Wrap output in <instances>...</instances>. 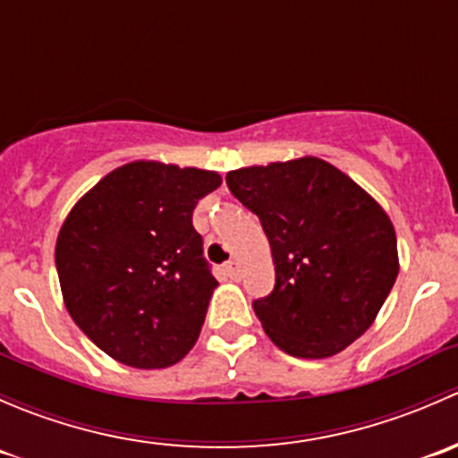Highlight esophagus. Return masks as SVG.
<instances>
[{
  "label": "esophagus",
  "mask_w": 458,
  "mask_h": 458,
  "mask_svg": "<svg viewBox=\"0 0 458 458\" xmlns=\"http://www.w3.org/2000/svg\"><path fill=\"white\" fill-rule=\"evenodd\" d=\"M225 271H227V276L231 280H238L240 278V265L235 260H231L225 265Z\"/></svg>",
  "instance_id": "34e87169"
}]
</instances>
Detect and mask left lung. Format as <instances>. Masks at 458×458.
<instances>
[{"label":"left lung","instance_id":"8db88e82","mask_svg":"<svg viewBox=\"0 0 458 458\" xmlns=\"http://www.w3.org/2000/svg\"><path fill=\"white\" fill-rule=\"evenodd\" d=\"M227 187L269 240L274 292L253 301L267 336L296 359H327L363 336L398 276L383 207L311 156L229 171Z\"/></svg>","mask_w":458,"mask_h":458}]
</instances>
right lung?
<instances>
[{"label":"right lung","mask_w":458,"mask_h":458,"mask_svg":"<svg viewBox=\"0 0 458 458\" xmlns=\"http://www.w3.org/2000/svg\"><path fill=\"white\" fill-rule=\"evenodd\" d=\"M220 182L216 171L129 162L66 216L55 244L62 296L104 354L162 369L196 345L218 280L191 218Z\"/></svg>","instance_id":"add662e5"}]
</instances>
